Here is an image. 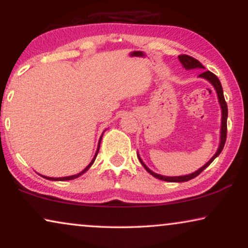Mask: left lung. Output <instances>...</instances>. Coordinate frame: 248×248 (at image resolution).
Wrapping results in <instances>:
<instances>
[{
  "mask_svg": "<svg viewBox=\"0 0 248 248\" xmlns=\"http://www.w3.org/2000/svg\"><path fill=\"white\" fill-rule=\"evenodd\" d=\"M179 59V62L182 63V65L185 67L186 70H192V69H205L204 66L202 65L201 63L199 62L198 60L193 59L192 56H188V55H179L178 56ZM200 78H203V79L208 80L210 83L212 84L213 87H215V89L217 91V94H218V99H219V104L220 106H221V113H222V117H221V130H220V143H219V148L218 150H217L216 155H213V157L210 159V160L206 162V164L201 167L198 170L192 172V174L189 175H185V176H174V177H169V176H162V175H159V174H155L151 170V169H149L147 166L144 165V162L141 160V158L139 157V160L142 164V166L145 168V170H147L149 174H151L154 177L158 178V179H161V181H166V182H175V183H182V182H187V181H191L192 178L196 177V176L201 174V172L204 170V169L208 167V166L211 164V162L215 160V159L218 157L220 155V152L222 151L223 147H225V143H226V139H227V117H228V107H227V103L225 100V97H223V91H222V87H221V83H220V81L218 78H217L216 74H213L212 72H210V71H204V72L201 73L199 76Z\"/></svg>",
  "mask_w": 248,
  "mask_h": 248,
  "instance_id": "left-lung-1",
  "label": "left lung"
}]
</instances>
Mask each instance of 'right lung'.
<instances>
[{
  "instance_id": "obj_1",
  "label": "right lung",
  "mask_w": 248,
  "mask_h": 248,
  "mask_svg": "<svg viewBox=\"0 0 248 248\" xmlns=\"http://www.w3.org/2000/svg\"><path fill=\"white\" fill-rule=\"evenodd\" d=\"M101 139H103V135H101L100 139H99V143H98V148H97V151H96V154H94V157H93V160H91L90 164L88 165L87 167L83 169L82 171L79 172V174H77V175H72V176H66V177H59V178H54V177H47V176H42V177L46 178V179H49V181H70V179H74V178L79 177V176H81V175H82V174H84V172H86V171L88 170V169H89V168L91 167V165L93 164L94 159H96V157H97V155H98V151H99V148H100V142H101Z\"/></svg>"
}]
</instances>
